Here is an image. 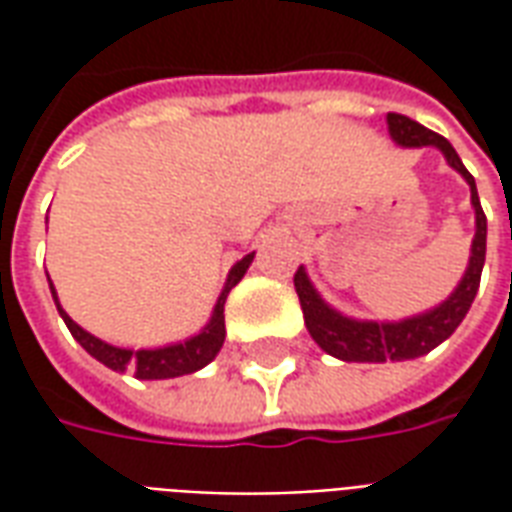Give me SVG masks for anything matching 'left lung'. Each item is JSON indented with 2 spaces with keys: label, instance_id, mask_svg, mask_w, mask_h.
Here are the masks:
<instances>
[{
  "label": "left lung",
  "instance_id": "8db88e82",
  "mask_svg": "<svg viewBox=\"0 0 512 512\" xmlns=\"http://www.w3.org/2000/svg\"><path fill=\"white\" fill-rule=\"evenodd\" d=\"M386 126L389 136L395 139L400 147H439L447 164L455 172H461V178L469 183L472 191V208H474V241L472 255H469V266L466 274L458 282V288L452 290L447 299L441 301L439 307L414 315V318H403V321H356L348 318L343 312H337L321 299V293L307 277L304 266H299L293 285L299 293L301 312H304V323L307 332L315 343L321 345L326 354L337 356L343 362H406V359H417V356L430 354L436 345H441L450 337L466 312L472 307L477 288H480V274H483L485 263V213L480 208V197H477V186L469 169L463 167V161L455 153V147L430 128L419 126L417 120L406 115H386Z\"/></svg>",
  "mask_w": 512,
  "mask_h": 512
}]
</instances>
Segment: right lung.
Wrapping results in <instances>:
<instances>
[{"label": "right lung", "instance_id": "add662e5", "mask_svg": "<svg viewBox=\"0 0 512 512\" xmlns=\"http://www.w3.org/2000/svg\"><path fill=\"white\" fill-rule=\"evenodd\" d=\"M252 255L241 257L233 268H230V274H227V282H224V290L219 293V301H216V307H213L211 321L205 323V329L200 334H194L189 340H183V343L175 345H164V348H117V345H109L104 340H98L95 334L84 332L82 326L76 321H71V315L62 310L60 299H57V290L51 285L49 279V288L51 296H54V304H57V310H60L62 321L65 326L71 329V334L76 337V343L82 345L84 351L90 356H95L101 365H106L109 370H117V373H126L131 370L136 378H142V381H161V378H178V376H189V373H197L200 367H205L208 362L216 359V354L222 351L224 345V301L230 296V290L244 279L246 268L252 266Z\"/></svg>", "mask_w": 512, "mask_h": 512}]
</instances>
